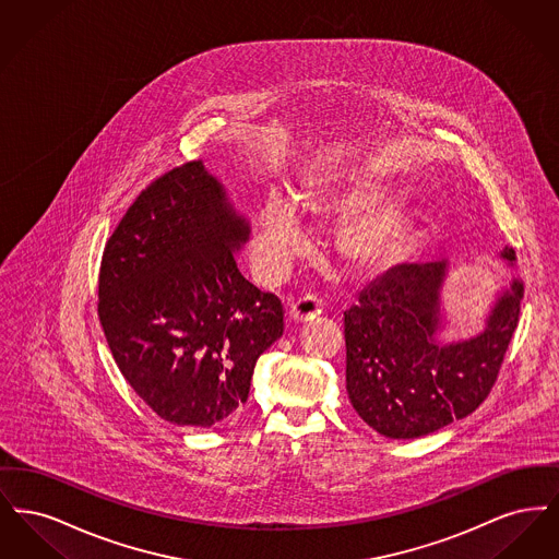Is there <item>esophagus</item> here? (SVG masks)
<instances>
[{
	"label": "esophagus",
	"instance_id": "1",
	"mask_svg": "<svg viewBox=\"0 0 559 559\" xmlns=\"http://www.w3.org/2000/svg\"><path fill=\"white\" fill-rule=\"evenodd\" d=\"M322 314V299L319 295H301L299 299H295L289 308V320L292 322H308V320L317 319Z\"/></svg>",
	"mask_w": 559,
	"mask_h": 559
}]
</instances>
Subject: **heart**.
I'll list each match as a JSON object with an SVG mask.
<instances>
[{
  "instance_id": "b5f03b06",
  "label": "heart",
  "mask_w": 559,
  "mask_h": 559,
  "mask_svg": "<svg viewBox=\"0 0 559 559\" xmlns=\"http://www.w3.org/2000/svg\"><path fill=\"white\" fill-rule=\"evenodd\" d=\"M379 190L365 180H349L335 187L314 188L301 194L299 205L319 217L349 215L371 207ZM408 237V222L396 212H377L362 217L347 228L342 249L349 260L362 266L381 267L390 264ZM304 242V226L283 199L272 197L258 217L255 249L262 266L270 274L281 272L292 262Z\"/></svg>"
}]
</instances>
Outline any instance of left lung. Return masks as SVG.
Returning a JSON list of instances; mask_svg holds the SVG:
<instances>
[{
	"mask_svg": "<svg viewBox=\"0 0 559 559\" xmlns=\"http://www.w3.org/2000/svg\"><path fill=\"white\" fill-rule=\"evenodd\" d=\"M509 264L515 253L503 251ZM447 262L400 264L344 312L346 388L360 419L381 436L411 440L474 413L488 399L520 320V281L499 297L484 333L440 346Z\"/></svg>",
	"mask_w": 559,
	"mask_h": 559,
	"instance_id": "obj_1",
	"label": "left lung"
}]
</instances>
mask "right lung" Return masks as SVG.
<instances>
[{
    "label": "right lung",
    "mask_w": 559,
    "mask_h": 559,
    "mask_svg": "<svg viewBox=\"0 0 559 559\" xmlns=\"http://www.w3.org/2000/svg\"><path fill=\"white\" fill-rule=\"evenodd\" d=\"M249 237L222 185L187 160L144 188L110 235L98 319L121 374L160 419L212 427L247 402L283 304L237 267Z\"/></svg>",
    "instance_id": "obj_1"
}]
</instances>
